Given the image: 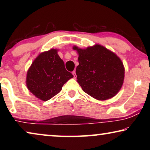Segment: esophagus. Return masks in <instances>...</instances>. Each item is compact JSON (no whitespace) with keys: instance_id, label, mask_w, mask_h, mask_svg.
<instances>
[{"instance_id":"34e87169","label":"esophagus","mask_w":150,"mask_h":150,"mask_svg":"<svg viewBox=\"0 0 150 150\" xmlns=\"http://www.w3.org/2000/svg\"><path fill=\"white\" fill-rule=\"evenodd\" d=\"M72 74L73 75V77H74L75 79L77 77V75H76V72L75 71H73L72 72Z\"/></svg>"}]
</instances>
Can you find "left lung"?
Wrapping results in <instances>:
<instances>
[{
	"label": "left lung",
	"mask_w": 150,
	"mask_h": 150,
	"mask_svg": "<svg viewBox=\"0 0 150 150\" xmlns=\"http://www.w3.org/2000/svg\"><path fill=\"white\" fill-rule=\"evenodd\" d=\"M79 63L76 68L77 82L83 91L94 98L105 100L112 98L122 86L124 67L115 53L96 44L86 49L73 46Z\"/></svg>",
	"instance_id": "1"
}]
</instances>
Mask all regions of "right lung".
Returning <instances> with one entry per match:
<instances>
[{
    "instance_id": "1",
    "label": "right lung",
    "mask_w": 150,
    "mask_h": 150,
    "mask_svg": "<svg viewBox=\"0 0 150 150\" xmlns=\"http://www.w3.org/2000/svg\"><path fill=\"white\" fill-rule=\"evenodd\" d=\"M73 75L65 69L57 50L42 52L35 58L28 70L26 86L39 99L47 101L62 89L63 85Z\"/></svg>"
}]
</instances>
